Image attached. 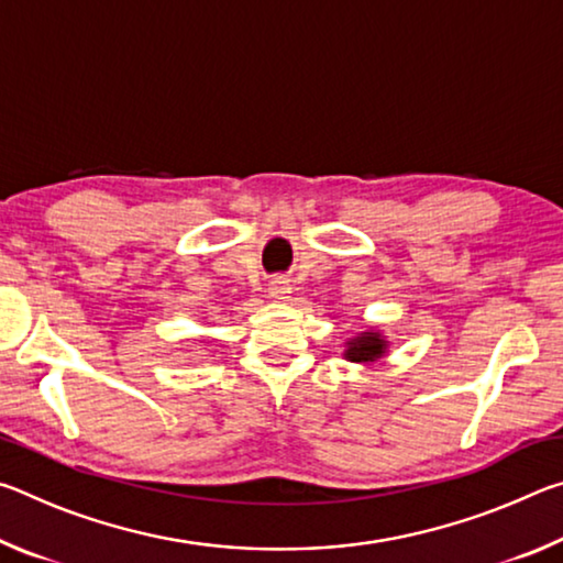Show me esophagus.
<instances>
[{"label":"esophagus","instance_id":"34e87169","mask_svg":"<svg viewBox=\"0 0 563 563\" xmlns=\"http://www.w3.org/2000/svg\"><path fill=\"white\" fill-rule=\"evenodd\" d=\"M268 292H271V298H275V300H285L290 295V285H288V280H283V278H275L271 285H268Z\"/></svg>","mask_w":563,"mask_h":563}]
</instances>
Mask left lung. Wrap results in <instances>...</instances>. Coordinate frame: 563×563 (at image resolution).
<instances>
[{"label":"left lung","mask_w":563,"mask_h":563,"mask_svg":"<svg viewBox=\"0 0 563 563\" xmlns=\"http://www.w3.org/2000/svg\"><path fill=\"white\" fill-rule=\"evenodd\" d=\"M387 352V340L379 335L377 330H367L360 332L357 338H352L347 342L345 357L350 362H377Z\"/></svg>","instance_id":"obj_1"}]
</instances>
